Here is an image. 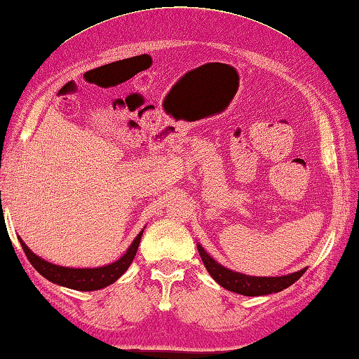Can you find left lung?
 I'll return each mask as SVG.
<instances>
[{
	"mask_svg": "<svg viewBox=\"0 0 359 359\" xmlns=\"http://www.w3.org/2000/svg\"><path fill=\"white\" fill-rule=\"evenodd\" d=\"M198 254L202 257L205 268L208 269L211 278L215 279L219 285L227 288L233 293L244 294V297H262V294L278 293L284 288L294 284L301 276L306 273V268L298 273L280 276V278H255V276H246L241 273H235L231 269H227L222 265H219L211 257L205 252V249L197 244Z\"/></svg>",
	"mask_w": 359,
	"mask_h": 359,
	"instance_id": "obj_1",
	"label": "left lung"
}]
</instances>
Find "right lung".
Segmentation results:
<instances>
[{"mask_svg":"<svg viewBox=\"0 0 359 359\" xmlns=\"http://www.w3.org/2000/svg\"><path fill=\"white\" fill-rule=\"evenodd\" d=\"M142 235H143V230L137 235L134 243H132L130 248L128 249V252H126L121 259L115 263H111V265H107L102 268H65V266L53 265V263H48L46 260H42L41 257L34 255L22 240H20V244L31 265L34 266L37 273L42 274L43 278L48 279L50 282L62 287H67V288H72V290L93 292L113 284V282H115L119 276L129 268V265L137 254Z\"/></svg>","mask_w":359,"mask_h":359,"instance_id":"1","label":"right lung"}]
</instances>
